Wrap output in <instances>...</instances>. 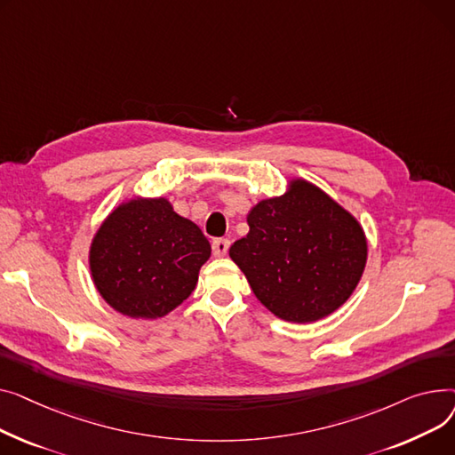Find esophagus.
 <instances>
[{"instance_id": "obj_1", "label": "esophagus", "mask_w": 455, "mask_h": 455, "mask_svg": "<svg viewBox=\"0 0 455 455\" xmlns=\"http://www.w3.org/2000/svg\"><path fill=\"white\" fill-rule=\"evenodd\" d=\"M229 250V240L228 238H217L212 240V255L215 257H224Z\"/></svg>"}]
</instances>
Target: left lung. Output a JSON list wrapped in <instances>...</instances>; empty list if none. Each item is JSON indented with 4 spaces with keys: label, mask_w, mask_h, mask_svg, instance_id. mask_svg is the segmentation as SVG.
Returning a JSON list of instances; mask_svg holds the SVG:
<instances>
[{
    "label": "left lung",
    "mask_w": 455,
    "mask_h": 455,
    "mask_svg": "<svg viewBox=\"0 0 455 455\" xmlns=\"http://www.w3.org/2000/svg\"><path fill=\"white\" fill-rule=\"evenodd\" d=\"M246 220L250 231L229 257L274 315L312 323L353 296L365 270L367 236L322 187L291 178L281 196L257 202Z\"/></svg>",
    "instance_id": "left-lung-1"
}]
</instances>
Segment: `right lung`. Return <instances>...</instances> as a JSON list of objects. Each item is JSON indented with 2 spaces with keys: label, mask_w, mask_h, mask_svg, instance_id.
Wrapping results in <instances>:
<instances>
[{
  "label": "right lung",
  "mask_w": 455,
  "mask_h": 455,
  "mask_svg": "<svg viewBox=\"0 0 455 455\" xmlns=\"http://www.w3.org/2000/svg\"><path fill=\"white\" fill-rule=\"evenodd\" d=\"M211 257L202 229L164 198L132 196L95 231L88 264L99 296L132 319H157L191 296Z\"/></svg>",
  "instance_id": "obj_1"
}]
</instances>
